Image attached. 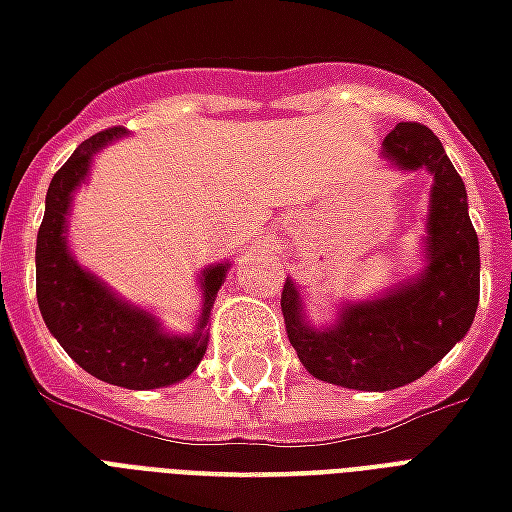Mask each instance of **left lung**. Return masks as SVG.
I'll list each match as a JSON object with an SVG mask.
<instances>
[{
  "label": "left lung",
  "mask_w": 512,
  "mask_h": 512,
  "mask_svg": "<svg viewBox=\"0 0 512 512\" xmlns=\"http://www.w3.org/2000/svg\"><path fill=\"white\" fill-rule=\"evenodd\" d=\"M382 157L434 176L426 274L385 298L347 304L331 331H312L293 282L282 287L287 339L298 361L317 380L355 391H393L423 377L464 339L480 301V246L467 189L437 135L426 124L401 121L382 140Z\"/></svg>",
  "instance_id": "left-lung-1"
}]
</instances>
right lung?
<instances>
[{"instance_id":"right-lung-1","label":"right lung","mask_w":512,"mask_h":512,"mask_svg":"<svg viewBox=\"0 0 512 512\" xmlns=\"http://www.w3.org/2000/svg\"><path fill=\"white\" fill-rule=\"evenodd\" d=\"M119 135H124L121 127H108L86 138L51 179L43 225L37 233V304L48 331L81 369L102 382L146 391L189 377L203 361L208 342L203 331L184 339L165 336L149 314L121 304L67 252L64 217L70 208V195L86 176L94 151ZM225 271L227 266L203 271L200 282L206 304L200 328L208 323V312L225 282Z\"/></svg>"}]
</instances>
